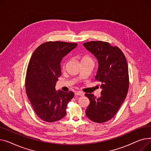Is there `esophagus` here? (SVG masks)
I'll list each match as a JSON object with an SVG mask.
<instances>
[{
	"label": "esophagus",
	"instance_id": "obj_1",
	"mask_svg": "<svg viewBox=\"0 0 151 151\" xmlns=\"http://www.w3.org/2000/svg\"><path fill=\"white\" fill-rule=\"evenodd\" d=\"M75 94H76V96H82L84 95V94L82 92H81V91H77Z\"/></svg>",
	"mask_w": 151,
	"mask_h": 151
}]
</instances>
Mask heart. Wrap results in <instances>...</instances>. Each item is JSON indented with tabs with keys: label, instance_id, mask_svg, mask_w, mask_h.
<instances>
[{
	"label": "heart",
	"instance_id": "1",
	"mask_svg": "<svg viewBox=\"0 0 151 151\" xmlns=\"http://www.w3.org/2000/svg\"><path fill=\"white\" fill-rule=\"evenodd\" d=\"M90 61L93 62L92 58L90 56H88V55H84L81 58V63H83V62H90ZM67 63H68V61H65L64 62V63L63 65V69L65 68Z\"/></svg>",
	"mask_w": 151,
	"mask_h": 151
}]
</instances>
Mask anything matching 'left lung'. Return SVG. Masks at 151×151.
<instances>
[{
  "label": "left lung",
  "instance_id": "8db88e82",
  "mask_svg": "<svg viewBox=\"0 0 151 151\" xmlns=\"http://www.w3.org/2000/svg\"><path fill=\"white\" fill-rule=\"evenodd\" d=\"M83 46L98 60L95 80L101 83L102 88L99 98L93 94H85L90 102L85 113L93 122H107L117 113L128 93L127 60L122 50L117 46H111L109 42L93 41L83 43Z\"/></svg>",
  "mask_w": 151,
  "mask_h": 151
}]
</instances>
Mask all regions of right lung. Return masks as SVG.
<instances>
[{"label":"right lung","instance_id":"obj_1","mask_svg":"<svg viewBox=\"0 0 151 151\" xmlns=\"http://www.w3.org/2000/svg\"><path fill=\"white\" fill-rule=\"evenodd\" d=\"M77 46V43L48 41L39 46L31 57L27 69L25 90L35 113L44 121L55 122L66 114L68 104L74 94L57 91L55 87L61 74L62 58Z\"/></svg>","mask_w":151,"mask_h":151}]
</instances>
